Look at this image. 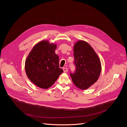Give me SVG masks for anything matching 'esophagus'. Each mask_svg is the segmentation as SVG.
<instances>
[{"label": "esophagus", "mask_w": 127, "mask_h": 127, "mask_svg": "<svg viewBox=\"0 0 127 127\" xmlns=\"http://www.w3.org/2000/svg\"><path fill=\"white\" fill-rule=\"evenodd\" d=\"M63 70L64 72H67L68 71V69H67V68L64 67V68H63Z\"/></svg>", "instance_id": "1"}]
</instances>
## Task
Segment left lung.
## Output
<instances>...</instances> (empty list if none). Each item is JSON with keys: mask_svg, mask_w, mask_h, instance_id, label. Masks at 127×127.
Here are the masks:
<instances>
[{"mask_svg": "<svg viewBox=\"0 0 127 127\" xmlns=\"http://www.w3.org/2000/svg\"><path fill=\"white\" fill-rule=\"evenodd\" d=\"M74 56L75 70L70 71V75L76 87L86 90L96 82L100 75V60L91 46L84 41L75 44Z\"/></svg>", "mask_w": 127, "mask_h": 127, "instance_id": "obj_1", "label": "left lung"}]
</instances>
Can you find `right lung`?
I'll list each match as a JSON object with an SVG mask.
<instances>
[{
    "label": "right lung",
    "mask_w": 127,
    "mask_h": 127,
    "mask_svg": "<svg viewBox=\"0 0 127 127\" xmlns=\"http://www.w3.org/2000/svg\"><path fill=\"white\" fill-rule=\"evenodd\" d=\"M56 44L43 41L36 44L25 61V71L29 79L42 88L51 87L63 70L59 68Z\"/></svg>",
    "instance_id": "1"
}]
</instances>
